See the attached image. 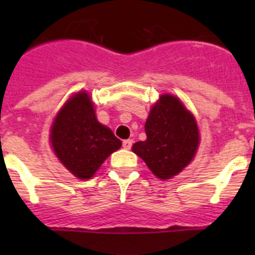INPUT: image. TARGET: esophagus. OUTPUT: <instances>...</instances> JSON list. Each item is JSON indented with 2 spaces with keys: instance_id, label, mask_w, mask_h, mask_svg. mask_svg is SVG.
Instances as JSON below:
<instances>
[{
  "instance_id": "1",
  "label": "esophagus",
  "mask_w": 255,
  "mask_h": 255,
  "mask_svg": "<svg viewBox=\"0 0 255 255\" xmlns=\"http://www.w3.org/2000/svg\"><path fill=\"white\" fill-rule=\"evenodd\" d=\"M132 145V140L131 139H126V140L123 141V147L125 148V149H130Z\"/></svg>"
}]
</instances>
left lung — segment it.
I'll return each mask as SVG.
<instances>
[{"label":"left lung","mask_w":255,"mask_h":255,"mask_svg":"<svg viewBox=\"0 0 255 255\" xmlns=\"http://www.w3.org/2000/svg\"><path fill=\"white\" fill-rule=\"evenodd\" d=\"M147 140L136 141L132 152L162 180L175 176L193 159L199 131L193 115L176 97L163 94L145 123Z\"/></svg>","instance_id":"obj_1"}]
</instances>
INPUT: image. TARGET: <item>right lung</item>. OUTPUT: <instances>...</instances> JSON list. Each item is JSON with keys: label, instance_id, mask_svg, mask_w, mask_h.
Here are the masks:
<instances>
[{"label": "right lung", "instance_id": "obj_1", "mask_svg": "<svg viewBox=\"0 0 255 255\" xmlns=\"http://www.w3.org/2000/svg\"><path fill=\"white\" fill-rule=\"evenodd\" d=\"M51 143L65 167L79 179H91L108 155L121 147L111 130L96 119L85 92L67 101L51 129Z\"/></svg>", "mask_w": 255, "mask_h": 255}]
</instances>
